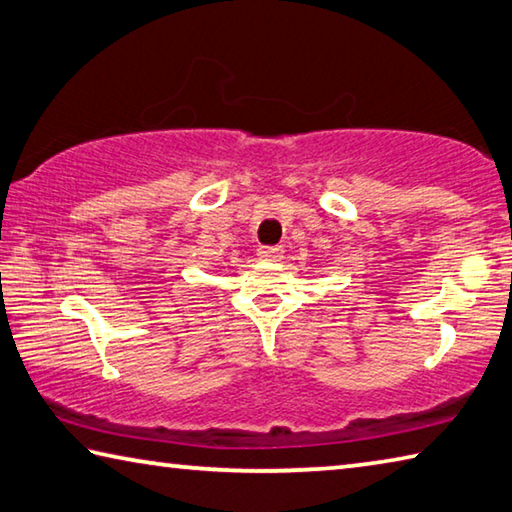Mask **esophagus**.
<instances>
[{"mask_svg": "<svg viewBox=\"0 0 512 512\" xmlns=\"http://www.w3.org/2000/svg\"><path fill=\"white\" fill-rule=\"evenodd\" d=\"M284 253L282 246H259L257 248V255L259 259H266V262H275V259H280Z\"/></svg>", "mask_w": 512, "mask_h": 512, "instance_id": "obj_1", "label": "esophagus"}]
</instances>
